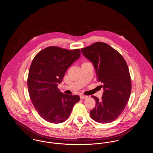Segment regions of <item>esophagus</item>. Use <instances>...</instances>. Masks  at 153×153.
Segmentation results:
<instances>
[{
  "mask_svg": "<svg viewBox=\"0 0 153 153\" xmlns=\"http://www.w3.org/2000/svg\"><path fill=\"white\" fill-rule=\"evenodd\" d=\"M80 98L81 99H87L88 96H84V95H81Z\"/></svg>",
  "mask_w": 153,
  "mask_h": 153,
  "instance_id": "1",
  "label": "esophagus"
}]
</instances>
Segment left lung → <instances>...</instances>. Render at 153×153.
<instances>
[{
	"mask_svg": "<svg viewBox=\"0 0 153 153\" xmlns=\"http://www.w3.org/2000/svg\"><path fill=\"white\" fill-rule=\"evenodd\" d=\"M83 55L94 64L97 80L102 82L104 91L102 100L96 101L90 117L100 123H108L122 113L131 95V77L123 56L109 45L97 42L81 49Z\"/></svg>",
	"mask_w": 153,
	"mask_h": 153,
	"instance_id": "left-lung-1",
	"label": "left lung"
}]
</instances>
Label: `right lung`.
<instances>
[{"label": "right lung", "mask_w": 153, "mask_h": 153, "mask_svg": "<svg viewBox=\"0 0 153 153\" xmlns=\"http://www.w3.org/2000/svg\"><path fill=\"white\" fill-rule=\"evenodd\" d=\"M80 54V49L71 51L53 46L39 51L31 62L27 78L30 97L38 113L48 122H65L80 100L77 95L61 93L57 87Z\"/></svg>", "instance_id": "1"}]
</instances>
